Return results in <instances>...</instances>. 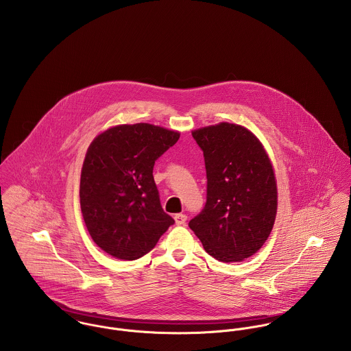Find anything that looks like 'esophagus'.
<instances>
[{"label":"esophagus","mask_w":351,"mask_h":351,"mask_svg":"<svg viewBox=\"0 0 351 351\" xmlns=\"http://www.w3.org/2000/svg\"><path fill=\"white\" fill-rule=\"evenodd\" d=\"M174 219H176V224H177V226H184V224L186 223L188 216H186L185 213H177V215L174 216Z\"/></svg>","instance_id":"1"}]
</instances>
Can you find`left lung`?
Returning a JSON list of instances; mask_svg holds the SVG:
<instances>
[{"label":"left lung","instance_id":"8db88e82","mask_svg":"<svg viewBox=\"0 0 351 351\" xmlns=\"http://www.w3.org/2000/svg\"><path fill=\"white\" fill-rule=\"evenodd\" d=\"M204 152L206 202L189 221L210 256L241 262L269 238L277 213V184L262 143L247 128L220 123L192 132Z\"/></svg>","mask_w":351,"mask_h":351}]
</instances>
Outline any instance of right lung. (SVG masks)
Returning a JSON list of instances; mask_svg holds the SVG:
<instances>
[{
    "label": "right lung",
    "instance_id": "1",
    "mask_svg": "<svg viewBox=\"0 0 351 351\" xmlns=\"http://www.w3.org/2000/svg\"><path fill=\"white\" fill-rule=\"evenodd\" d=\"M180 132L147 123L116 125L89 146L80 201L93 242L109 255L134 261L152 250L174 224L162 209L152 169Z\"/></svg>",
    "mask_w": 351,
    "mask_h": 351
}]
</instances>
